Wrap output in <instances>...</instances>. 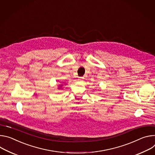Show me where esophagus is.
Segmentation results:
<instances>
[{"instance_id": "34e87169", "label": "esophagus", "mask_w": 155, "mask_h": 155, "mask_svg": "<svg viewBox=\"0 0 155 155\" xmlns=\"http://www.w3.org/2000/svg\"><path fill=\"white\" fill-rule=\"evenodd\" d=\"M83 79H84V78H82H82H80V80H81H81H82Z\"/></svg>"}]
</instances>
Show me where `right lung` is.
<instances>
[{"mask_svg": "<svg viewBox=\"0 0 155 155\" xmlns=\"http://www.w3.org/2000/svg\"><path fill=\"white\" fill-rule=\"evenodd\" d=\"M63 84H60V85H59V86H60V87H58V89H60V88H61V87L63 86Z\"/></svg>", "mask_w": 155, "mask_h": 155, "instance_id": "obj_1", "label": "right lung"}]
</instances>
